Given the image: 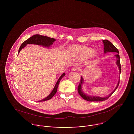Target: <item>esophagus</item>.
Masks as SVG:
<instances>
[{"instance_id":"1","label":"esophagus","mask_w":134,"mask_h":134,"mask_svg":"<svg viewBox=\"0 0 134 134\" xmlns=\"http://www.w3.org/2000/svg\"><path fill=\"white\" fill-rule=\"evenodd\" d=\"M78 69V67L76 66V65H75V66H73L71 69V71H76Z\"/></svg>"}]
</instances>
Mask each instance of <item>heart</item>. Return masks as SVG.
<instances>
[{
    "label": "heart",
    "instance_id": "1",
    "mask_svg": "<svg viewBox=\"0 0 134 134\" xmlns=\"http://www.w3.org/2000/svg\"><path fill=\"white\" fill-rule=\"evenodd\" d=\"M73 52L77 55H82L83 53L85 57H89L92 55L91 50H87V48L84 47H75L73 48Z\"/></svg>",
    "mask_w": 134,
    "mask_h": 134
}]
</instances>
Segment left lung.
Returning <instances> with one entry per match:
<instances>
[{
    "label": "left lung",
    "instance_id": "1",
    "mask_svg": "<svg viewBox=\"0 0 134 134\" xmlns=\"http://www.w3.org/2000/svg\"><path fill=\"white\" fill-rule=\"evenodd\" d=\"M102 42L103 43V46H104L103 51H104V54H106L107 53H115V57H116V59L115 63L119 68L120 74L121 72V63H120V56L118 54H119V50H118V49L115 47L114 45H113L110 42H109L108 40H102ZM119 83H120V79L119 80L118 83L117 84L115 89L114 90V91H113V92H111L110 94H109L108 96H104V97H100V96H91L83 92V90H82V86H83V83H84V79H83V77L81 76L80 82L78 86V92L84 99L89 101V102L104 101V100L108 99V97L112 95V94L115 92V90L117 89V88L119 85Z\"/></svg>",
    "mask_w": 134,
    "mask_h": 134
}]
</instances>
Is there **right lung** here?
<instances>
[{"instance_id": "add662e5", "label": "right lung", "mask_w": 134, "mask_h": 134, "mask_svg": "<svg viewBox=\"0 0 134 134\" xmlns=\"http://www.w3.org/2000/svg\"><path fill=\"white\" fill-rule=\"evenodd\" d=\"M55 41L56 40L55 38H51L45 36H42L40 35H35L33 36L30 37V38H28L27 40H26L21 45L19 48L18 54L20 52V51L22 49H23L25 47H26V46L28 44H34V45L36 44V45H40V46L41 45L44 47L48 48L50 47L51 45H53V44L54 43ZM65 75V73H63L59 78L57 82L56 83L53 90L51 91L50 94L45 98L41 100H39L38 102H43V101L49 100L51 99L56 94L57 91L58 86L59 85V82L62 79V78Z\"/></svg>"}]
</instances>
